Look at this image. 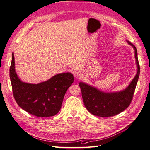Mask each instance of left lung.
Masks as SVG:
<instances>
[{"label":"left lung","instance_id":"1","mask_svg":"<svg viewBox=\"0 0 150 150\" xmlns=\"http://www.w3.org/2000/svg\"><path fill=\"white\" fill-rule=\"evenodd\" d=\"M134 50L137 72L130 84L125 89L117 92L106 93L83 82L79 85L81 89L84 106L92 115L99 117L115 116L125 110L132 101L140 72L138 53L136 47L126 40Z\"/></svg>","mask_w":150,"mask_h":150}]
</instances>
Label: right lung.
I'll use <instances>...</instances> for the list:
<instances>
[{
  "label": "right lung",
  "instance_id": "obj_1",
  "mask_svg": "<svg viewBox=\"0 0 150 150\" xmlns=\"http://www.w3.org/2000/svg\"><path fill=\"white\" fill-rule=\"evenodd\" d=\"M10 78L13 97L17 104L30 114L50 117L59 111L66 92L74 82L71 72L57 74L39 84L22 82L15 69L13 53L10 67Z\"/></svg>",
  "mask_w": 150,
  "mask_h": 150
}]
</instances>
